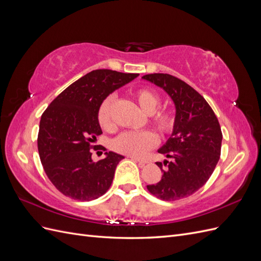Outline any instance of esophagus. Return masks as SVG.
Wrapping results in <instances>:
<instances>
[{
    "label": "esophagus",
    "mask_w": 261,
    "mask_h": 261,
    "mask_svg": "<svg viewBox=\"0 0 261 261\" xmlns=\"http://www.w3.org/2000/svg\"><path fill=\"white\" fill-rule=\"evenodd\" d=\"M129 158L132 160H135V161L139 162L140 164H147L148 163V161L145 160V159H139V158H136V156H129Z\"/></svg>",
    "instance_id": "obj_1"
}]
</instances>
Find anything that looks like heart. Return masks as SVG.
Here are the masks:
<instances>
[{"label": "heart", "instance_id": "1", "mask_svg": "<svg viewBox=\"0 0 261 261\" xmlns=\"http://www.w3.org/2000/svg\"><path fill=\"white\" fill-rule=\"evenodd\" d=\"M135 99L140 109L147 114H150L151 122L163 134H169L175 126L174 113L168 109H158L160 106V96L155 91L141 88L135 92ZM113 96L107 97L98 109L97 118L102 128L111 130L113 128L112 107ZM158 144V137L151 130L134 132L128 130L116 137L113 147L116 151L132 156H143L150 149Z\"/></svg>", "mask_w": 261, "mask_h": 261}]
</instances>
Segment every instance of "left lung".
<instances>
[{
    "label": "left lung",
    "mask_w": 261,
    "mask_h": 261,
    "mask_svg": "<svg viewBox=\"0 0 261 261\" xmlns=\"http://www.w3.org/2000/svg\"><path fill=\"white\" fill-rule=\"evenodd\" d=\"M143 78L167 92L176 109L172 136L158 150L171 161L156 162L162 178L147 188L161 200L185 198L206 184L216 169L222 143L219 121L201 94L179 78L159 73Z\"/></svg>",
    "instance_id": "left-lung-1"
}]
</instances>
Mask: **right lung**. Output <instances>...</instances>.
<instances>
[{
    "instance_id": "right-lung-1",
    "label": "right lung",
    "mask_w": 261,
    "mask_h": 261,
    "mask_svg": "<svg viewBox=\"0 0 261 261\" xmlns=\"http://www.w3.org/2000/svg\"><path fill=\"white\" fill-rule=\"evenodd\" d=\"M138 74L96 69L73 83L43 112L38 134V151L45 174L69 198L90 201L107 193L115 169L124 156L113 151L97 162L91 144L101 135L98 109L110 93Z\"/></svg>"
}]
</instances>
